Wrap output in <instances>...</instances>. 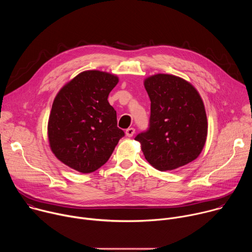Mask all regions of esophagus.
Masks as SVG:
<instances>
[{
    "mask_svg": "<svg viewBox=\"0 0 252 252\" xmlns=\"http://www.w3.org/2000/svg\"><path fill=\"white\" fill-rule=\"evenodd\" d=\"M134 132H135V129H134L133 127H128V128L126 130V136H128V137H131V136L134 134Z\"/></svg>",
    "mask_w": 252,
    "mask_h": 252,
    "instance_id": "1",
    "label": "esophagus"
}]
</instances>
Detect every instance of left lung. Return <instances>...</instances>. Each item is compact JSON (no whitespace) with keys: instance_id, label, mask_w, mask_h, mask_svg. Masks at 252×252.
Here are the masks:
<instances>
[{"instance_id":"obj_1","label":"left lung","mask_w":252,"mask_h":252,"mask_svg":"<svg viewBox=\"0 0 252 252\" xmlns=\"http://www.w3.org/2000/svg\"><path fill=\"white\" fill-rule=\"evenodd\" d=\"M151 99L149 128L138 133L146 159L160 171L194 160L207 135L203 101L192 85L172 75L158 74L145 81Z\"/></svg>"}]
</instances>
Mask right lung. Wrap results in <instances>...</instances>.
<instances>
[{
	"instance_id": "right-lung-1",
	"label": "right lung",
	"mask_w": 252,
	"mask_h": 252,
	"mask_svg": "<svg viewBox=\"0 0 252 252\" xmlns=\"http://www.w3.org/2000/svg\"><path fill=\"white\" fill-rule=\"evenodd\" d=\"M119 83L115 75L86 70L63 86L53 102L48 124L50 147L67 166L83 173L98 169L125 136L109 103Z\"/></svg>"
}]
</instances>
